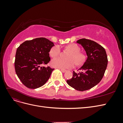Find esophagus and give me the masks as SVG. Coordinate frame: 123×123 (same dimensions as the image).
<instances>
[{
	"label": "esophagus",
	"mask_w": 123,
	"mask_h": 123,
	"mask_svg": "<svg viewBox=\"0 0 123 123\" xmlns=\"http://www.w3.org/2000/svg\"><path fill=\"white\" fill-rule=\"evenodd\" d=\"M61 71L63 73H65V72H66L67 71V70L63 69H61Z\"/></svg>",
	"instance_id": "obj_1"
}]
</instances>
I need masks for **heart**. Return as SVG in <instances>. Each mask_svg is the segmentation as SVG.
Listing matches in <instances>:
<instances>
[{
    "instance_id": "heart-1",
    "label": "heart",
    "mask_w": 123,
    "mask_h": 123,
    "mask_svg": "<svg viewBox=\"0 0 123 123\" xmlns=\"http://www.w3.org/2000/svg\"><path fill=\"white\" fill-rule=\"evenodd\" d=\"M71 53L68 57L69 60H66L61 57L53 59L51 61V65L53 67L60 69L71 68L75 66V63L77 65H82L85 61V55L80 52V47L75 43H71L66 47ZM61 48L59 46H55L51 48L50 54L52 57H57L61 53Z\"/></svg>"
}]
</instances>
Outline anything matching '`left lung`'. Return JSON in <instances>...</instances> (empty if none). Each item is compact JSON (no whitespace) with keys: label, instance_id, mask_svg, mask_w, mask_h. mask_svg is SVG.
<instances>
[{"label":"left lung","instance_id":"left-lung-1","mask_svg":"<svg viewBox=\"0 0 123 123\" xmlns=\"http://www.w3.org/2000/svg\"><path fill=\"white\" fill-rule=\"evenodd\" d=\"M76 43L83 46L88 57L79 69L81 72L73 71L72 79L67 80V83L76 90L84 91L94 87L102 80L107 68L108 58L105 49L94 41L82 38Z\"/></svg>","mask_w":123,"mask_h":123}]
</instances>
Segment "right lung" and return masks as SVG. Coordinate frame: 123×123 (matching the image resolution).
I'll list each match as a JSON object with an SVG mask.
<instances>
[{"label":"right lung","instance_id":"1","mask_svg":"<svg viewBox=\"0 0 123 123\" xmlns=\"http://www.w3.org/2000/svg\"><path fill=\"white\" fill-rule=\"evenodd\" d=\"M54 43L43 37L25 41L18 47L15 59L17 76L25 86L30 89L42 87L50 77L54 69L47 65L50 61L49 52Z\"/></svg>","mask_w":123,"mask_h":123}]
</instances>
